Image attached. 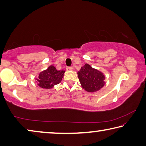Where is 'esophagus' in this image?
<instances>
[{
    "instance_id": "1",
    "label": "esophagus",
    "mask_w": 146,
    "mask_h": 146,
    "mask_svg": "<svg viewBox=\"0 0 146 146\" xmlns=\"http://www.w3.org/2000/svg\"><path fill=\"white\" fill-rule=\"evenodd\" d=\"M66 70H67V71H73V68L72 67H68L67 68H66Z\"/></svg>"
}]
</instances>
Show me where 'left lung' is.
<instances>
[{"instance_id":"left-lung-1","label":"left lung","mask_w":146,"mask_h":146,"mask_svg":"<svg viewBox=\"0 0 146 146\" xmlns=\"http://www.w3.org/2000/svg\"><path fill=\"white\" fill-rule=\"evenodd\" d=\"M77 74L82 88L88 92H96L105 85L104 75L97 69L91 67L90 64H86Z\"/></svg>"}]
</instances>
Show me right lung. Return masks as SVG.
Masks as SVG:
<instances>
[{"mask_svg": "<svg viewBox=\"0 0 146 146\" xmlns=\"http://www.w3.org/2000/svg\"><path fill=\"white\" fill-rule=\"evenodd\" d=\"M64 70H58L56 67L51 65L47 70H44L38 74L36 82L39 87L43 89H51L62 81Z\"/></svg>", "mask_w": 146, "mask_h": 146, "instance_id": "obj_1", "label": "right lung"}]
</instances>
